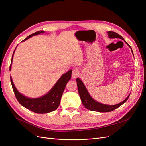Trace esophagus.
<instances>
[{"instance_id":"34e87169","label":"esophagus","mask_w":146,"mask_h":146,"mask_svg":"<svg viewBox=\"0 0 146 146\" xmlns=\"http://www.w3.org/2000/svg\"><path fill=\"white\" fill-rule=\"evenodd\" d=\"M79 71L77 69V68H74L72 69V78H75L77 77L78 76H79Z\"/></svg>"}]
</instances>
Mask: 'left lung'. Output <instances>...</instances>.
<instances>
[{
	"label": "left lung",
	"mask_w": 146,
	"mask_h": 146,
	"mask_svg": "<svg viewBox=\"0 0 146 146\" xmlns=\"http://www.w3.org/2000/svg\"><path fill=\"white\" fill-rule=\"evenodd\" d=\"M108 34V36L110 38H120L121 39H123L124 40L123 38L120 35H119L118 33L114 32H107ZM129 46L131 49V47L125 41H124ZM132 51V50H131ZM132 53H133V51H132ZM77 87H78V91L79 95H80V99L82 100V102L83 105H84L86 108L88 110H90L91 111H98V112H101V113H106V112H110L112 111L113 110L116 109L117 108L119 107L120 106H121L122 104H124L125 102L127 100V99H129L130 95L128 96L127 98L122 101V102L119 103L116 105H105L102 104L101 103L98 102L96 100H94L93 99H92L90 94L88 93V92L86 90V88H85V85H83V82L80 80V78H77Z\"/></svg>",
	"instance_id": "1"
}]
</instances>
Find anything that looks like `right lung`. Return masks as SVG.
Segmentation results:
<instances>
[{"instance_id":"add662e5","label":"right lung","mask_w":146,"mask_h":146,"mask_svg":"<svg viewBox=\"0 0 146 146\" xmlns=\"http://www.w3.org/2000/svg\"><path fill=\"white\" fill-rule=\"evenodd\" d=\"M44 32V31L41 30L31 34L28 37L24 39L23 41L27 40L30 37L35 36V35ZM15 51L12 55L11 61L10 66V70L11 69V63ZM71 74L72 70H70L66 74H63L59 79L58 81L56 83L54 86L52 88V90L47 94L41 97V98L36 99L29 98L19 93V91L17 90L16 87L15 86L14 84H13L11 77H10V80L16 98L21 105L35 113L44 114L55 111L58 107L60 104L61 96H62L63 91L65 89L66 84H67L70 78H71Z\"/></svg>"}]
</instances>
